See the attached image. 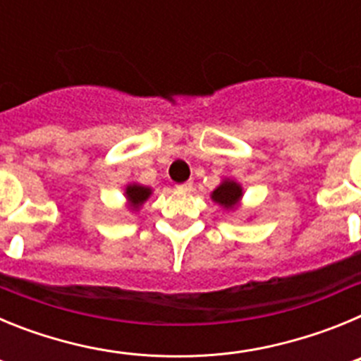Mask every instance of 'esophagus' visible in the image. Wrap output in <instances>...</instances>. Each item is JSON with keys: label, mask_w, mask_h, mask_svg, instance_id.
Instances as JSON below:
<instances>
[{"label": "esophagus", "mask_w": 361, "mask_h": 361, "mask_svg": "<svg viewBox=\"0 0 361 361\" xmlns=\"http://www.w3.org/2000/svg\"><path fill=\"white\" fill-rule=\"evenodd\" d=\"M191 186H193V183H191V180H188V183L178 184L177 190H178V191H190V190H191Z\"/></svg>", "instance_id": "esophagus-1"}]
</instances>
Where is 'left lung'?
<instances>
[{
	"mask_svg": "<svg viewBox=\"0 0 361 361\" xmlns=\"http://www.w3.org/2000/svg\"><path fill=\"white\" fill-rule=\"evenodd\" d=\"M242 195H244V191H242V186L237 180L224 178V180L212 191V200L215 204H219L220 208H224L226 212H231V209L240 206Z\"/></svg>",
	"mask_w": 361,
	"mask_h": 361,
	"instance_id": "obj_1",
	"label": "left lung"
}]
</instances>
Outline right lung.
<instances>
[{
    "instance_id": "right-lung-1",
    "label": "right lung",
    "mask_w": 361,
    "mask_h": 361,
    "mask_svg": "<svg viewBox=\"0 0 361 361\" xmlns=\"http://www.w3.org/2000/svg\"><path fill=\"white\" fill-rule=\"evenodd\" d=\"M152 191H153L152 188L142 186V184H137V183L128 184L126 190H124V197H126V206H128V209H132V212H139L142 204L149 199Z\"/></svg>"
}]
</instances>
